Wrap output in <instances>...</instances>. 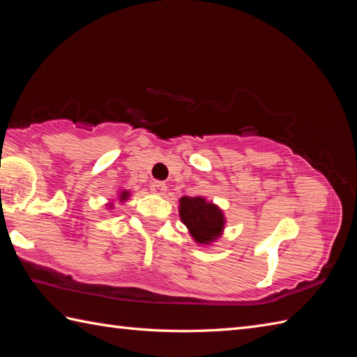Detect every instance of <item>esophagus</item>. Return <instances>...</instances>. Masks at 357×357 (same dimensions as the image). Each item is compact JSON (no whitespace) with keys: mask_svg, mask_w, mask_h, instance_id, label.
<instances>
[{"mask_svg":"<svg viewBox=\"0 0 357 357\" xmlns=\"http://www.w3.org/2000/svg\"><path fill=\"white\" fill-rule=\"evenodd\" d=\"M150 190L153 192L155 195H165L167 185L164 183H161V181H155V183H151Z\"/></svg>","mask_w":357,"mask_h":357,"instance_id":"34e87169","label":"esophagus"}]
</instances>
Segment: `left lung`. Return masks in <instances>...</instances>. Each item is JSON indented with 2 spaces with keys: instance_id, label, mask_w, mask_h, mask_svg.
Instances as JSON below:
<instances>
[{
  "instance_id": "obj_1",
  "label": "left lung",
  "mask_w": 357,
  "mask_h": 357,
  "mask_svg": "<svg viewBox=\"0 0 357 357\" xmlns=\"http://www.w3.org/2000/svg\"><path fill=\"white\" fill-rule=\"evenodd\" d=\"M179 218L199 245L213 244L225 229L224 211L204 196H183L179 199Z\"/></svg>"
}]
</instances>
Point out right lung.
Returning a JSON list of instances; mask_svg holds the SVG:
<instances>
[{
	"instance_id": "add662e5",
	"label": "right lung",
	"mask_w": 357,
	"mask_h": 357,
	"mask_svg": "<svg viewBox=\"0 0 357 357\" xmlns=\"http://www.w3.org/2000/svg\"><path fill=\"white\" fill-rule=\"evenodd\" d=\"M128 198H130V192L123 190V192H119V193H118V199H119V202H126ZM107 207H109V208H113V204H112V202H109V204H107Z\"/></svg>"
}]
</instances>
